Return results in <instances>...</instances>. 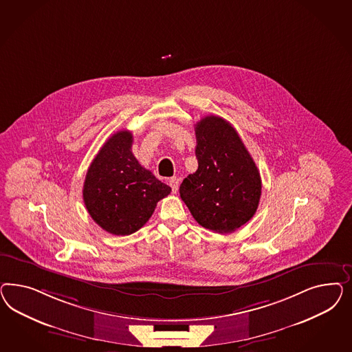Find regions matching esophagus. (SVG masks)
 Returning a JSON list of instances; mask_svg holds the SVG:
<instances>
[{"label": "esophagus", "mask_w": 352, "mask_h": 352, "mask_svg": "<svg viewBox=\"0 0 352 352\" xmlns=\"http://www.w3.org/2000/svg\"><path fill=\"white\" fill-rule=\"evenodd\" d=\"M169 186L171 187V191L175 192L178 191V187H179V179L177 178V177H173L169 179Z\"/></svg>", "instance_id": "34e87169"}]
</instances>
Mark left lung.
Listing matches in <instances>:
<instances>
[{"label":"left lung","mask_w":352,"mask_h":352,"mask_svg":"<svg viewBox=\"0 0 352 352\" xmlns=\"http://www.w3.org/2000/svg\"><path fill=\"white\" fill-rule=\"evenodd\" d=\"M195 131L199 168L182 182V200L204 228L234 232L258 209L259 170L237 131L224 118L205 116Z\"/></svg>","instance_id":"obj_1"}]
</instances>
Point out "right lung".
Masks as SVG:
<instances>
[{
	"mask_svg": "<svg viewBox=\"0 0 352 352\" xmlns=\"http://www.w3.org/2000/svg\"><path fill=\"white\" fill-rule=\"evenodd\" d=\"M131 144L129 130L109 137L90 164L82 190L86 209L94 222L118 236L142 228L157 203L171 191L139 164Z\"/></svg>",
	"mask_w": 352,
	"mask_h": 352,
	"instance_id": "right-lung-1",
	"label": "right lung"
}]
</instances>
